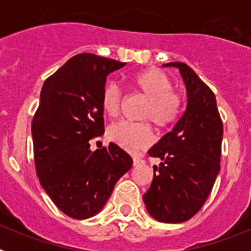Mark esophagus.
Returning <instances> with one entry per match:
<instances>
[{
  "mask_svg": "<svg viewBox=\"0 0 251 251\" xmlns=\"http://www.w3.org/2000/svg\"><path fill=\"white\" fill-rule=\"evenodd\" d=\"M142 163H145V161L139 157H133V166H138L142 165Z\"/></svg>",
  "mask_w": 251,
  "mask_h": 251,
  "instance_id": "34e87169",
  "label": "esophagus"
}]
</instances>
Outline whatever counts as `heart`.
Listing matches in <instances>:
<instances>
[{
	"mask_svg": "<svg viewBox=\"0 0 251 251\" xmlns=\"http://www.w3.org/2000/svg\"><path fill=\"white\" fill-rule=\"evenodd\" d=\"M130 85L147 99L141 118L148 119L157 128H167L178 119L182 99L172 90V80L159 69H146L129 77ZM122 101L121 90L114 83H108L101 93V109L114 117ZM106 137L113 143L127 151H138L152 143L153 136L148 123H130L121 121L110 124Z\"/></svg>",
	"mask_w": 251,
	"mask_h": 251,
	"instance_id": "1",
	"label": "heart"
}]
</instances>
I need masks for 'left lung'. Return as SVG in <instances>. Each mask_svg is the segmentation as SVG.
Listing matches in <instances>:
<instances>
[{
  "label": "left lung",
  "mask_w": 251,
  "mask_h": 251,
  "mask_svg": "<svg viewBox=\"0 0 251 251\" xmlns=\"http://www.w3.org/2000/svg\"><path fill=\"white\" fill-rule=\"evenodd\" d=\"M178 69L187 93L183 115L148 154L161 159L153 166V181L143 195L148 214L157 221L178 224L202 207L220 172L223 122L211 89L183 63Z\"/></svg>",
  "instance_id": "8db88e82"
}]
</instances>
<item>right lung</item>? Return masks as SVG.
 Returning <instances> with one entry per match:
<instances>
[{"label": "right lung", "mask_w": 251, "mask_h": 251, "mask_svg": "<svg viewBox=\"0 0 251 251\" xmlns=\"http://www.w3.org/2000/svg\"><path fill=\"white\" fill-rule=\"evenodd\" d=\"M126 63L94 54L68 60L44 83L32 121L40 183L65 215L84 220L101 211L132 157L115 143L92 151L104 133L100 98L106 76Z\"/></svg>", "instance_id": "add662e5"}]
</instances>
